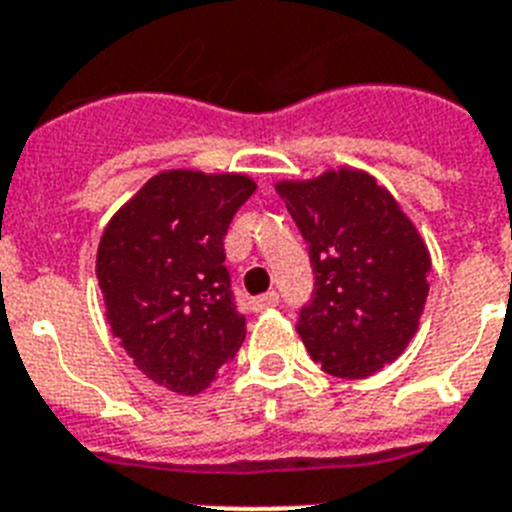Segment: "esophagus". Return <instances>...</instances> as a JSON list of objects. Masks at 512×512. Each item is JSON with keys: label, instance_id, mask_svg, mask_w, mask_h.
<instances>
[{"label": "esophagus", "instance_id": "obj_1", "mask_svg": "<svg viewBox=\"0 0 512 512\" xmlns=\"http://www.w3.org/2000/svg\"><path fill=\"white\" fill-rule=\"evenodd\" d=\"M278 304V293L275 291H268V293H262V296H257V299L250 301V306L255 311H262V309H270V306Z\"/></svg>", "mask_w": 512, "mask_h": 512}]
</instances>
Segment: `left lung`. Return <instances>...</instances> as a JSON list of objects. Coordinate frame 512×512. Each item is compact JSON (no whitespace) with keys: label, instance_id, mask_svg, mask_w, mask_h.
Listing matches in <instances>:
<instances>
[{"label":"left lung","instance_id":"8db88e82","mask_svg":"<svg viewBox=\"0 0 512 512\" xmlns=\"http://www.w3.org/2000/svg\"><path fill=\"white\" fill-rule=\"evenodd\" d=\"M275 190L309 244L317 278L296 327L311 361L340 379L373 376L420 327L428 244L397 198L355 167L281 180Z\"/></svg>","mask_w":512,"mask_h":512}]
</instances>
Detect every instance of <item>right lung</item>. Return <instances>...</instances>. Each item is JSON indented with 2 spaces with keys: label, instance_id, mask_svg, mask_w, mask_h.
<instances>
[{
  "label": "right lung",
  "instance_id": "add662e5",
  "mask_svg": "<svg viewBox=\"0 0 512 512\" xmlns=\"http://www.w3.org/2000/svg\"><path fill=\"white\" fill-rule=\"evenodd\" d=\"M255 188L242 172L162 170L102 231L97 286L110 332L144 376L175 394H201L247 335L224 237Z\"/></svg>",
  "mask_w": 512,
  "mask_h": 512
}]
</instances>
